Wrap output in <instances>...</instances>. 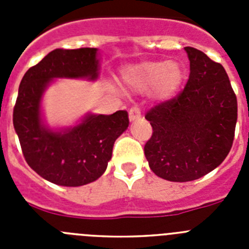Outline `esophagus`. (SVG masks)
<instances>
[{"instance_id": "1", "label": "esophagus", "mask_w": 249, "mask_h": 249, "mask_svg": "<svg viewBox=\"0 0 249 249\" xmlns=\"http://www.w3.org/2000/svg\"><path fill=\"white\" fill-rule=\"evenodd\" d=\"M128 114H129V120L131 121L138 120V118L141 117L140 107H138V106H133V107H131V108H129Z\"/></svg>"}]
</instances>
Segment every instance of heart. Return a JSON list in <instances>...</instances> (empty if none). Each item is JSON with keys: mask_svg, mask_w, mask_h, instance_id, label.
I'll use <instances>...</instances> for the list:
<instances>
[{"mask_svg": "<svg viewBox=\"0 0 249 249\" xmlns=\"http://www.w3.org/2000/svg\"><path fill=\"white\" fill-rule=\"evenodd\" d=\"M123 80L131 89L140 92L153 91L156 97H172L183 81V70L177 62L149 61L128 67Z\"/></svg>", "mask_w": 249, "mask_h": 249, "instance_id": "heart-1", "label": "heart"}]
</instances>
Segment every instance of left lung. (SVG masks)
Listing matches in <instances>:
<instances>
[{"instance_id":"1","label":"left lung","mask_w":249,"mask_h":249,"mask_svg":"<svg viewBox=\"0 0 249 249\" xmlns=\"http://www.w3.org/2000/svg\"><path fill=\"white\" fill-rule=\"evenodd\" d=\"M184 50L191 70L186 87L144 116L153 131L144 144L149 168L172 182L198 179L218 167L237 122V97L223 66L197 48Z\"/></svg>"}]
</instances>
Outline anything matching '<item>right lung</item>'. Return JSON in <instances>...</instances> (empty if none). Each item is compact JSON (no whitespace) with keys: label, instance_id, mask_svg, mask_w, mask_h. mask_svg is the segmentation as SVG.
<instances>
[{"label":"right lung","instance_id":"right-lung-1","mask_svg":"<svg viewBox=\"0 0 249 249\" xmlns=\"http://www.w3.org/2000/svg\"><path fill=\"white\" fill-rule=\"evenodd\" d=\"M98 77L97 48H57L31 67L19 83L13 127L28 166L47 181L67 187L91 183L103 175L114 141L128 127V113L89 114L80 124L53 132L41 123L39 103L53 78Z\"/></svg>","mask_w":249,"mask_h":249}]
</instances>
